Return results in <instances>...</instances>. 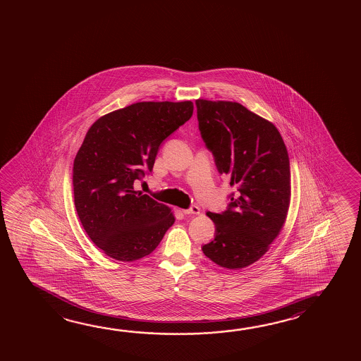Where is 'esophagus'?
I'll list each match as a JSON object with an SVG mask.
<instances>
[{
	"label": "esophagus",
	"instance_id": "obj_1",
	"mask_svg": "<svg viewBox=\"0 0 361 361\" xmlns=\"http://www.w3.org/2000/svg\"><path fill=\"white\" fill-rule=\"evenodd\" d=\"M183 212L186 215H196V214H200V207L192 205L190 209H185Z\"/></svg>",
	"mask_w": 361,
	"mask_h": 361
}]
</instances>
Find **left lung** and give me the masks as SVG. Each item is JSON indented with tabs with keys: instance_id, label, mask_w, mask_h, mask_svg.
<instances>
[{
	"instance_id": "obj_1",
	"label": "left lung",
	"mask_w": 361,
	"mask_h": 361,
	"mask_svg": "<svg viewBox=\"0 0 361 361\" xmlns=\"http://www.w3.org/2000/svg\"><path fill=\"white\" fill-rule=\"evenodd\" d=\"M199 130L220 175L229 178L228 210L207 213L215 224L204 255L242 269L266 255L283 228L290 202L288 152L277 127L237 102L196 99Z\"/></svg>"
}]
</instances>
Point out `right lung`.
Here are the masks:
<instances>
[{
  "mask_svg": "<svg viewBox=\"0 0 361 361\" xmlns=\"http://www.w3.org/2000/svg\"><path fill=\"white\" fill-rule=\"evenodd\" d=\"M192 102H138L90 126L74 159L78 216L98 248L121 262L152 253L175 223L171 209L135 190L161 143L188 122Z\"/></svg>",
  "mask_w": 361,
  "mask_h": 361,
  "instance_id": "add662e5",
  "label": "right lung"
}]
</instances>
